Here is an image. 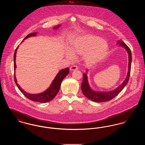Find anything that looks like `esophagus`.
<instances>
[{
    "label": "esophagus",
    "mask_w": 145,
    "mask_h": 145,
    "mask_svg": "<svg viewBox=\"0 0 145 145\" xmlns=\"http://www.w3.org/2000/svg\"><path fill=\"white\" fill-rule=\"evenodd\" d=\"M70 71H75V70H76V69H78V67L76 66V65H74V66H71V67H70Z\"/></svg>",
    "instance_id": "obj_1"
}]
</instances>
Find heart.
<instances>
[{
  "label": "heart",
  "mask_w": 145,
  "mask_h": 145,
  "mask_svg": "<svg viewBox=\"0 0 145 145\" xmlns=\"http://www.w3.org/2000/svg\"><path fill=\"white\" fill-rule=\"evenodd\" d=\"M108 43L103 39L93 35L86 34L77 36L71 43L67 57L74 58V55H84V59L88 64H95L103 59L107 54Z\"/></svg>",
  "instance_id": "obj_1"
}]
</instances>
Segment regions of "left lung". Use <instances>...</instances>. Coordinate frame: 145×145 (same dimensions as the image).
Wrapping results in <instances>:
<instances>
[{"label": "left lung", "mask_w": 145, "mask_h": 145, "mask_svg": "<svg viewBox=\"0 0 145 145\" xmlns=\"http://www.w3.org/2000/svg\"><path fill=\"white\" fill-rule=\"evenodd\" d=\"M117 44H119L120 46L123 47L127 52L129 57V62H128V71L127 73V77L124 82L122 83L116 89L108 91V92H98L92 90L89 85L88 82V79L87 73H84L83 75V81L82 84L81 85V89L82 90L83 94L84 96L86 97L88 99L91 101L95 102H104L109 101L111 99H113L117 95L123 90V89L126 86L127 83L129 81L131 70V49L126 45L124 42L122 41L121 40H118L117 42ZM88 69L86 70V72L88 73Z\"/></svg>", "instance_id": "obj_1"}]
</instances>
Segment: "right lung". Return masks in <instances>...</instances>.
Listing matches in <instances>:
<instances>
[{"label": "right lung", "mask_w": 145, "mask_h": 145, "mask_svg": "<svg viewBox=\"0 0 145 145\" xmlns=\"http://www.w3.org/2000/svg\"><path fill=\"white\" fill-rule=\"evenodd\" d=\"M60 27V25H58L57 26H55L54 27V29H58ZM36 34H37V33L29 34L24 39V40H25V39H28L30 37H31V36H35ZM24 40L22 41V42L24 41ZM18 47H19V46L17 47V48L16 49L14 56V82H15L16 85L18 88L19 90L21 91V92L27 98H28V99H30L33 101L39 102V103H47V102H48L52 100L57 94L59 91L60 90L61 83L62 82L63 79H64V78L65 76H66L69 73V68L68 67V68L60 70L58 72V73L57 74L56 76H55L54 79L53 80V82L51 84V85H50V86L44 92L40 93H37V94L29 93L28 92H25L24 90H23L21 88V86L17 84V79H16V76H15V70H16V57L17 50L18 48Z\"/></svg>", "instance_id": "add662e5"}]
</instances>
